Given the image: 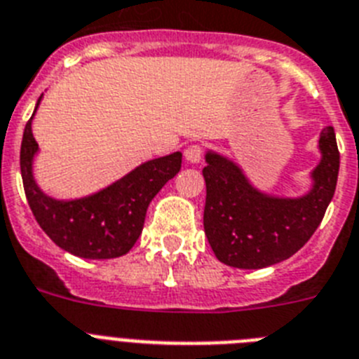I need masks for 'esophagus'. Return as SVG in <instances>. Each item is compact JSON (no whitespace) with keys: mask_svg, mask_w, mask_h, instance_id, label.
Instances as JSON below:
<instances>
[{"mask_svg":"<svg viewBox=\"0 0 359 359\" xmlns=\"http://www.w3.org/2000/svg\"><path fill=\"white\" fill-rule=\"evenodd\" d=\"M184 156L186 161L191 162V164H198V162L203 161V146L201 144H191V146L186 147Z\"/></svg>","mask_w":359,"mask_h":359,"instance_id":"1","label":"esophagus"}]
</instances>
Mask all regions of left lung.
<instances>
[{"instance_id": "1", "label": "left lung", "mask_w": 359, "mask_h": 359, "mask_svg": "<svg viewBox=\"0 0 359 359\" xmlns=\"http://www.w3.org/2000/svg\"><path fill=\"white\" fill-rule=\"evenodd\" d=\"M321 162L312 171L314 186L299 198L261 194L237 164L208 153L204 231L215 257L233 268L257 270L292 257L323 221L336 191L339 151L332 126L319 137Z\"/></svg>"}]
</instances>
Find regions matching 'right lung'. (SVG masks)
<instances>
[{
  "mask_svg": "<svg viewBox=\"0 0 359 359\" xmlns=\"http://www.w3.org/2000/svg\"><path fill=\"white\" fill-rule=\"evenodd\" d=\"M32 116L23 131L20 168L27 201L41 230L54 245L78 257L113 259L128 254L142 233L147 206L153 197L179 173L182 153L144 162L91 197L54 201L32 179V156L38 151L31 129Z\"/></svg>",
  "mask_w": 359,
  "mask_h": 359,
  "instance_id": "right-lung-1",
  "label": "right lung"
}]
</instances>
